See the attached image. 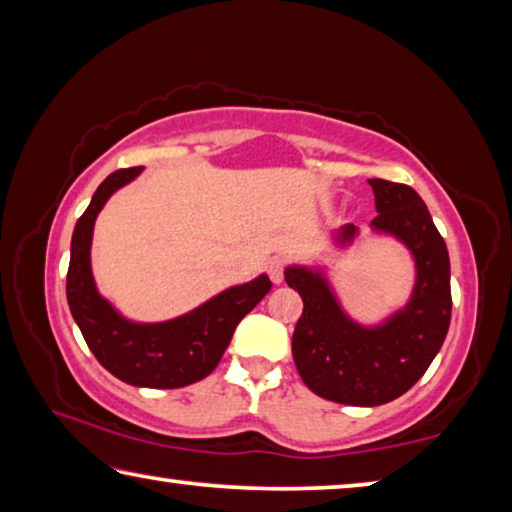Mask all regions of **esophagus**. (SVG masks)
<instances>
[{"mask_svg":"<svg viewBox=\"0 0 512 512\" xmlns=\"http://www.w3.org/2000/svg\"><path fill=\"white\" fill-rule=\"evenodd\" d=\"M268 275H271L273 284H282L284 282V259L275 257L271 264H268Z\"/></svg>","mask_w":512,"mask_h":512,"instance_id":"obj_1","label":"esophagus"}]
</instances>
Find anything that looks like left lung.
<instances>
[{
  "label": "left lung",
  "instance_id": "1",
  "mask_svg": "<svg viewBox=\"0 0 512 512\" xmlns=\"http://www.w3.org/2000/svg\"><path fill=\"white\" fill-rule=\"evenodd\" d=\"M377 216L372 228L393 235L411 250L418 268L409 305L384 325L363 327L345 316L323 273L289 266L284 280L300 293L302 316L291 352L309 391L329 402L379 406L404 395L431 366L452 318L449 255L431 214L413 187L391 180H368ZM357 235L345 225L339 241Z\"/></svg>",
  "mask_w": 512,
  "mask_h": 512
}]
</instances>
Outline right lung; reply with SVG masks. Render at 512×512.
Instances as JSON below:
<instances>
[{
	"label": "right lung",
	"instance_id": "obj_1",
	"mask_svg": "<svg viewBox=\"0 0 512 512\" xmlns=\"http://www.w3.org/2000/svg\"><path fill=\"white\" fill-rule=\"evenodd\" d=\"M140 171L142 167H131L110 173L76 221L67 268V302L88 348L117 379L144 388H183L219 366L239 320L255 309L273 284L266 275H259L167 323L140 325L119 316L94 287L92 230L108 198L140 176Z\"/></svg>",
	"mask_w": 512,
	"mask_h": 512
}]
</instances>
